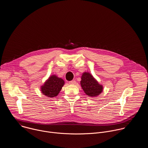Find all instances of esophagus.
I'll use <instances>...</instances> for the list:
<instances>
[{"label": "esophagus", "instance_id": "esophagus-1", "mask_svg": "<svg viewBox=\"0 0 148 148\" xmlns=\"http://www.w3.org/2000/svg\"><path fill=\"white\" fill-rule=\"evenodd\" d=\"M75 83V81H74V80L69 81V84H74Z\"/></svg>", "mask_w": 148, "mask_h": 148}]
</instances>
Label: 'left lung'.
<instances>
[{"instance_id":"obj_1","label":"left lung","mask_w":148,"mask_h":148,"mask_svg":"<svg viewBox=\"0 0 148 148\" xmlns=\"http://www.w3.org/2000/svg\"><path fill=\"white\" fill-rule=\"evenodd\" d=\"M81 85L85 93L90 97L97 96L103 91L102 85L99 84L89 73H83L81 77Z\"/></svg>"}]
</instances>
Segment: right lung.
Wrapping results in <instances>:
<instances>
[{
  "label": "right lung",
  "instance_id": "obj_1",
  "mask_svg": "<svg viewBox=\"0 0 148 148\" xmlns=\"http://www.w3.org/2000/svg\"><path fill=\"white\" fill-rule=\"evenodd\" d=\"M64 81L63 79L53 75L49 78L43 86H41L42 93L49 97H56L61 90Z\"/></svg>",
  "mask_w": 148,
  "mask_h": 148
}]
</instances>
